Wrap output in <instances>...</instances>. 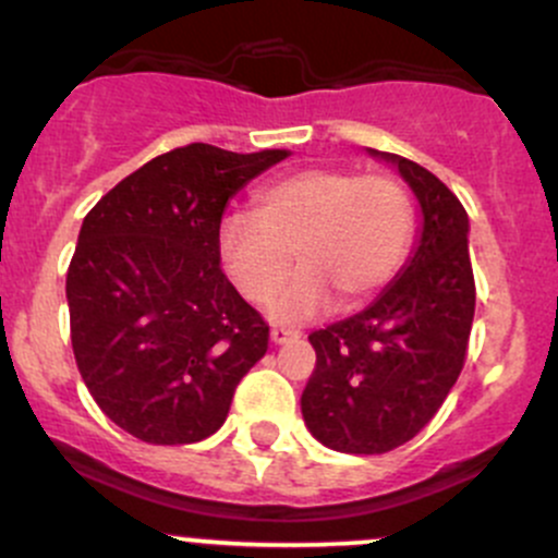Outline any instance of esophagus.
I'll return each mask as SVG.
<instances>
[{
  "mask_svg": "<svg viewBox=\"0 0 558 558\" xmlns=\"http://www.w3.org/2000/svg\"><path fill=\"white\" fill-rule=\"evenodd\" d=\"M291 339H299V331H291V328H272L269 331V342L272 344H286Z\"/></svg>",
  "mask_w": 558,
  "mask_h": 558,
  "instance_id": "1",
  "label": "esophagus"
}]
</instances>
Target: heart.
I'll list each match as a JSON object with an SVG mask.
<instances>
[{"instance_id": "obj_1", "label": "heart", "mask_w": 558, "mask_h": 558, "mask_svg": "<svg viewBox=\"0 0 558 558\" xmlns=\"http://www.w3.org/2000/svg\"><path fill=\"white\" fill-rule=\"evenodd\" d=\"M412 234V197L396 179L307 168L262 186L254 214H227L216 251L248 302H267L296 256L302 272L272 299L269 315L299 324L333 296L350 307L377 294L401 267Z\"/></svg>"}]
</instances>
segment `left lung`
<instances>
[{
  "label": "left lung",
  "instance_id": "1",
  "mask_svg": "<svg viewBox=\"0 0 558 558\" xmlns=\"http://www.w3.org/2000/svg\"><path fill=\"white\" fill-rule=\"evenodd\" d=\"M420 203L412 256L366 310L310 333L315 372L302 392L313 438L344 454H383L412 441L462 372L476 310L465 208L417 162L366 149Z\"/></svg>",
  "mask_w": 558,
  "mask_h": 558
}]
</instances>
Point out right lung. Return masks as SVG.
<instances>
[{
    "instance_id": "right-lung-1",
    "label": "right lung",
    "mask_w": 558,
    "mask_h": 558,
    "mask_svg": "<svg viewBox=\"0 0 558 558\" xmlns=\"http://www.w3.org/2000/svg\"><path fill=\"white\" fill-rule=\"evenodd\" d=\"M289 149L190 144L122 179L85 216L66 272L72 348L101 412L146 444H195L230 414L269 328L219 267L216 230Z\"/></svg>"
}]
</instances>
